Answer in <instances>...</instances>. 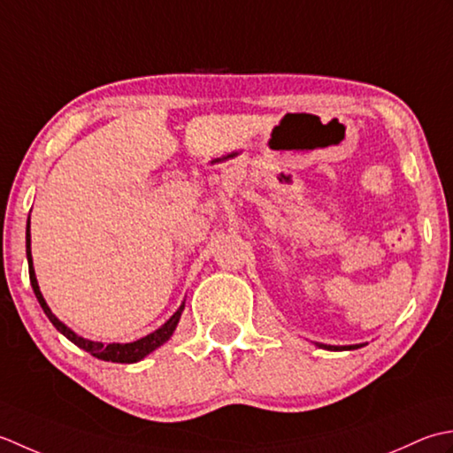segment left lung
Returning a JSON list of instances; mask_svg holds the SVG:
<instances>
[{"label":"left lung","instance_id":"left-lung-1","mask_svg":"<svg viewBox=\"0 0 453 453\" xmlns=\"http://www.w3.org/2000/svg\"><path fill=\"white\" fill-rule=\"evenodd\" d=\"M319 348H325V349H356V348H362L364 344H356V346H326V344H317Z\"/></svg>","mask_w":453,"mask_h":453}]
</instances>
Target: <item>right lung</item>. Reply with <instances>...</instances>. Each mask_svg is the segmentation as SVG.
<instances>
[{"instance_id": "add662e5", "label": "right lung", "mask_w": 453, "mask_h": 453, "mask_svg": "<svg viewBox=\"0 0 453 453\" xmlns=\"http://www.w3.org/2000/svg\"><path fill=\"white\" fill-rule=\"evenodd\" d=\"M27 262H29V280L33 285V291L36 295V301L41 303V307L44 311V315L49 317V320L52 322L54 326H57L58 332H62L64 336H66L70 342L76 344L78 348L86 349L91 356H96L97 359H105V362H115V364H134V362H141L142 357L149 356L150 352H154L156 348H160L164 342H168L172 338L175 326H178L180 317L183 312V307L186 304L181 303V307L173 312V315L164 322V325L150 332L149 336H144L141 340H134V342H128V344H104V342H94V340H88V338H81L78 336L76 332L70 330L66 325H64L62 320H58L57 317L52 315V311L49 304H46L42 293L39 289V283H36V275H35V267H33V256H31V223L27 220Z\"/></svg>"}]
</instances>
